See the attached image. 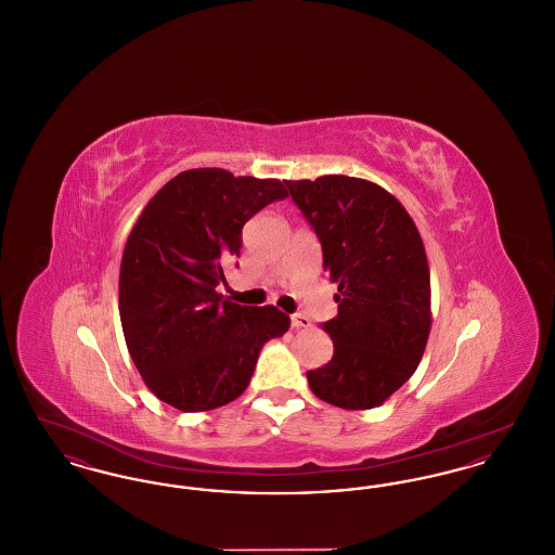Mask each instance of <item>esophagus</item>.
<instances>
[{"instance_id": "obj_1", "label": "esophagus", "mask_w": 555, "mask_h": 555, "mask_svg": "<svg viewBox=\"0 0 555 555\" xmlns=\"http://www.w3.org/2000/svg\"><path fill=\"white\" fill-rule=\"evenodd\" d=\"M291 324H293L295 328H310V326H312V320L306 317V314H293V317H291Z\"/></svg>"}]
</instances>
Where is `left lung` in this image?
I'll list each match as a JSON object with an SVG mask.
<instances>
[{"mask_svg": "<svg viewBox=\"0 0 555 555\" xmlns=\"http://www.w3.org/2000/svg\"><path fill=\"white\" fill-rule=\"evenodd\" d=\"M337 285V317L322 322L335 351L310 370L314 396L344 410L380 405L418 369L430 331L423 238L403 206L370 181L326 175L285 181Z\"/></svg>", "mask_w": 555, "mask_h": 555, "instance_id": "1", "label": "left lung"}]
</instances>
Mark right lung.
<instances>
[{"label": "right lung", "instance_id": "add662e5", "mask_svg": "<svg viewBox=\"0 0 555 555\" xmlns=\"http://www.w3.org/2000/svg\"><path fill=\"white\" fill-rule=\"evenodd\" d=\"M281 181L185 170L159 189L127 238L118 310L145 385L181 412H206L249 385L266 341L289 331L274 306H238L216 293L238 258L243 224L285 199Z\"/></svg>", "mask_w": 555, "mask_h": 555}]
</instances>
